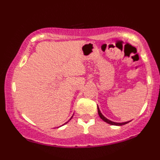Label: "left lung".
<instances>
[{"label": "left lung", "instance_id": "8db88e82", "mask_svg": "<svg viewBox=\"0 0 160 160\" xmlns=\"http://www.w3.org/2000/svg\"><path fill=\"white\" fill-rule=\"evenodd\" d=\"M98 115L100 116V118H101L102 120L103 121V122L108 123V124H112V125H116V126H122V125H124V124H128V123H129L130 122H124V123H116V122H112V121L109 120V119L106 118L104 116H103V115H102V113L101 112V111H100V109L98 108Z\"/></svg>", "mask_w": 160, "mask_h": 160}]
</instances>
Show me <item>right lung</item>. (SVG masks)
Wrapping results in <instances>:
<instances>
[{
    "mask_svg": "<svg viewBox=\"0 0 160 160\" xmlns=\"http://www.w3.org/2000/svg\"><path fill=\"white\" fill-rule=\"evenodd\" d=\"M72 117H73V116H72ZM72 118H71V119H72ZM71 119H70V120H71ZM67 122H66V123H67ZM66 123H65V124H66Z\"/></svg>",
    "mask_w": 160,
    "mask_h": 160,
    "instance_id": "obj_1",
    "label": "right lung"
}]
</instances>
